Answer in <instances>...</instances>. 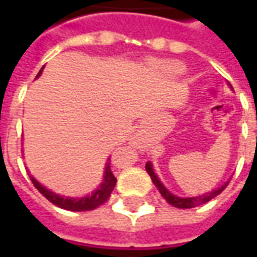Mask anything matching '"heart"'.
Instances as JSON below:
<instances>
[{"mask_svg":"<svg viewBox=\"0 0 257 257\" xmlns=\"http://www.w3.org/2000/svg\"><path fill=\"white\" fill-rule=\"evenodd\" d=\"M169 71H170L172 74H179V73H182V67L179 64H173L169 67Z\"/></svg>","mask_w":257,"mask_h":257,"instance_id":"obj_1","label":"heart"}]
</instances>
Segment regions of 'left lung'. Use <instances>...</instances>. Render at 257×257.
Instances as JSON below:
<instances>
[{"mask_svg": "<svg viewBox=\"0 0 257 257\" xmlns=\"http://www.w3.org/2000/svg\"><path fill=\"white\" fill-rule=\"evenodd\" d=\"M146 170L150 174L152 182L154 183V186L157 187V190L160 192V194L166 199V202L169 203V204H172V206H174V207H177V209H192V207H197V206H200V204L210 202L213 197H216L217 194H220V193L226 189V186H227V182H226L224 184H222L219 189H216V190H213V192L204 193V194L196 196V197H179V196L173 194V193H170L166 187H164L163 183L160 182V179H159L157 174L154 173L153 164L150 163V162L146 164Z\"/></svg>", "mask_w": 257, "mask_h": 257, "instance_id": "8db88e82", "label": "left lung"}]
</instances>
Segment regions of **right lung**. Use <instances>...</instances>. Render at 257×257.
Listing matches in <instances>:
<instances>
[{"label":"right lung","instance_id":"add662e5","mask_svg":"<svg viewBox=\"0 0 257 257\" xmlns=\"http://www.w3.org/2000/svg\"><path fill=\"white\" fill-rule=\"evenodd\" d=\"M43 73V68L40 70V73L37 74V77H40ZM31 182L35 186V189L38 192L41 193L44 196L47 200L61 207V209H65V210H71V212H88V210H94L97 209L98 206H101L103 203L107 202V199L110 197V194L113 192L114 186L117 183V179L114 177L113 172L110 169V159L108 162L105 163V167H104V176H103V182L101 184L94 190L91 194H87V196H83V197H67V196H60L57 193L48 190L47 187H44L40 182H37L33 176H30Z\"/></svg>","mask_w":257,"mask_h":257}]
</instances>
